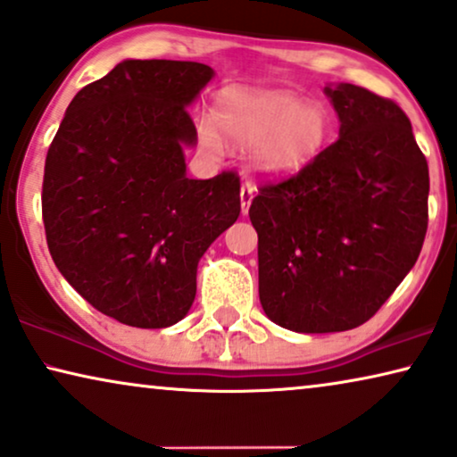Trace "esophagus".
I'll return each mask as SVG.
<instances>
[{"instance_id":"1","label":"esophagus","mask_w":457,"mask_h":457,"mask_svg":"<svg viewBox=\"0 0 457 457\" xmlns=\"http://www.w3.org/2000/svg\"><path fill=\"white\" fill-rule=\"evenodd\" d=\"M255 195V187L252 183H243L241 185V212L247 214L249 205H252V199Z\"/></svg>"}]
</instances>
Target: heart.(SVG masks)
<instances>
[{"label": "heart", "mask_w": 457, "mask_h": 457, "mask_svg": "<svg viewBox=\"0 0 457 457\" xmlns=\"http://www.w3.org/2000/svg\"><path fill=\"white\" fill-rule=\"evenodd\" d=\"M216 123L220 131L212 120L199 122L205 152L220 155L224 139L239 149L253 147L249 166L268 179H289L305 170L320 158L333 133L328 110L303 104L293 93L228 91L218 104Z\"/></svg>", "instance_id": "1"}]
</instances>
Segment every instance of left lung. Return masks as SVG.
<instances>
[{"label": "left lung", "mask_w": 457, "mask_h": 457, "mask_svg": "<svg viewBox=\"0 0 457 457\" xmlns=\"http://www.w3.org/2000/svg\"><path fill=\"white\" fill-rule=\"evenodd\" d=\"M339 139L283 183L260 187V303L293 333H341L377 314L420 255L428 164L403 110L364 87H324Z\"/></svg>", "instance_id": "1"}]
</instances>
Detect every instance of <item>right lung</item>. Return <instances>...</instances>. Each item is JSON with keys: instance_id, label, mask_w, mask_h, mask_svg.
Returning a JSON list of instances; mask_svg holds the SVG:
<instances>
[{"instance_id": "right-lung-1", "label": "right lung", "mask_w": 457, "mask_h": 457, "mask_svg": "<svg viewBox=\"0 0 457 457\" xmlns=\"http://www.w3.org/2000/svg\"><path fill=\"white\" fill-rule=\"evenodd\" d=\"M214 71L199 62L124 60L80 89L49 145L43 224L68 283L137 328L183 320L197 264L241 212L239 177H187L197 143L187 108Z\"/></svg>"}]
</instances>
